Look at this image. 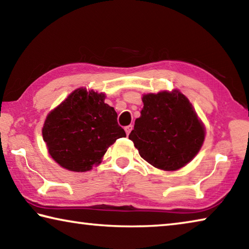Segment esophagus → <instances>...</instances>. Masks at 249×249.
<instances>
[{
  "mask_svg": "<svg viewBox=\"0 0 249 249\" xmlns=\"http://www.w3.org/2000/svg\"><path fill=\"white\" fill-rule=\"evenodd\" d=\"M124 129H125V132H126V135H129L130 130L133 129V126H132V125H128V126H126V127H125Z\"/></svg>",
  "mask_w": 249,
  "mask_h": 249,
  "instance_id": "esophagus-1",
  "label": "esophagus"
}]
</instances>
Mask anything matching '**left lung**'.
Wrapping results in <instances>:
<instances>
[{
	"label": "left lung",
	"mask_w": 249,
	"mask_h": 249,
	"mask_svg": "<svg viewBox=\"0 0 249 249\" xmlns=\"http://www.w3.org/2000/svg\"><path fill=\"white\" fill-rule=\"evenodd\" d=\"M144 107L128 138L141 157L165 171L184 167L199 153L205 128L187 96L179 90L142 95Z\"/></svg>",
	"instance_id": "obj_1"
}]
</instances>
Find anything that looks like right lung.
Returning a JSON list of instances; mask_svg holds the SVG:
<instances>
[{
  "label": "right lung",
  "mask_w": 249,
  "mask_h": 249,
  "mask_svg": "<svg viewBox=\"0 0 249 249\" xmlns=\"http://www.w3.org/2000/svg\"><path fill=\"white\" fill-rule=\"evenodd\" d=\"M105 94L79 88L49 112L43 126L48 153L67 170L84 172L102 161L107 148L125 137Z\"/></svg>",
  "instance_id": "right-lung-1"
}]
</instances>
